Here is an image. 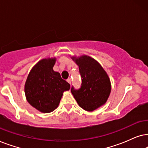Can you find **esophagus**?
Returning a JSON list of instances; mask_svg holds the SVG:
<instances>
[{
    "label": "esophagus",
    "instance_id": "obj_1",
    "mask_svg": "<svg viewBox=\"0 0 148 148\" xmlns=\"http://www.w3.org/2000/svg\"><path fill=\"white\" fill-rule=\"evenodd\" d=\"M67 82H68L69 84H71V82H72V80H71V78H68V80H67Z\"/></svg>",
    "mask_w": 148,
    "mask_h": 148
}]
</instances>
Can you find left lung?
Masks as SVG:
<instances>
[{
    "label": "left lung",
    "instance_id": "obj_1",
    "mask_svg": "<svg viewBox=\"0 0 148 148\" xmlns=\"http://www.w3.org/2000/svg\"><path fill=\"white\" fill-rule=\"evenodd\" d=\"M72 60L79 68L82 84L79 89L71 88V92L80 108L92 112L104 105L111 92V83L107 73L93 58L82 56Z\"/></svg>",
    "mask_w": 148,
    "mask_h": 148
}]
</instances>
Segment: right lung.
<instances>
[{"label":"right lung","mask_w":148,"mask_h":148,"mask_svg":"<svg viewBox=\"0 0 148 148\" xmlns=\"http://www.w3.org/2000/svg\"><path fill=\"white\" fill-rule=\"evenodd\" d=\"M56 58L43 59L33 67L25 84V95L30 105L43 113H49L58 107L63 92L70 84L55 72Z\"/></svg>","instance_id":"obj_1"}]
</instances>
